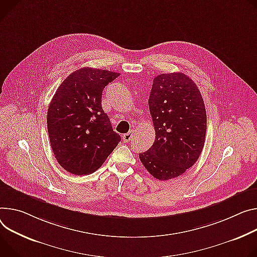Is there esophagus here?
<instances>
[{
    "instance_id": "esophagus-1",
    "label": "esophagus",
    "mask_w": 257,
    "mask_h": 257,
    "mask_svg": "<svg viewBox=\"0 0 257 257\" xmlns=\"http://www.w3.org/2000/svg\"><path fill=\"white\" fill-rule=\"evenodd\" d=\"M132 133H133V132H129V133H126V134L123 135V141H124L125 143H129V142L131 141Z\"/></svg>"
}]
</instances>
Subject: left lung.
<instances>
[{"mask_svg":"<svg viewBox=\"0 0 257 257\" xmlns=\"http://www.w3.org/2000/svg\"><path fill=\"white\" fill-rule=\"evenodd\" d=\"M149 106L156 138L139 159L154 177L169 180L190 169L202 153L207 128L205 104L190 77L172 73L154 79Z\"/></svg>","mask_w":257,"mask_h":257,"instance_id":"left-lung-1","label":"left lung"}]
</instances>
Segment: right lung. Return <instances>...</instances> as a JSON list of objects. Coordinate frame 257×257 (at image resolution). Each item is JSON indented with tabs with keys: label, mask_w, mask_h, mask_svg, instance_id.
<instances>
[{
	"label": "right lung",
	"mask_w": 257,
	"mask_h": 257,
	"mask_svg": "<svg viewBox=\"0 0 257 257\" xmlns=\"http://www.w3.org/2000/svg\"><path fill=\"white\" fill-rule=\"evenodd\" d=\"M119 73L84 67L69 75L49 104L47 128L53 154L67 172L96 171L121 142L101 106L104 87Z\"/></svg>",
	"instance_id": "right-lung-1"
}]
</instances>
